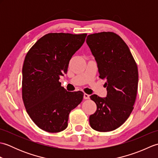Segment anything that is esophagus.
Segmentation results:
<instances>
[{
    "label": "esophagus",
    "mask_w": 158,
    "mask_h": 158,
    "mask_svg": "<svg viewBox=\"0 0 158 158\" xmlns=\"http://www.w3.org/2000/svg\"><path fill=\"white\" fill-rule=\"evenodd\" d=\"M83 98L84 99H85V100H88V99H89V95H88V94H83Z\"/></svg>",
    "instance_id": "34e87169"
}]
</instances>
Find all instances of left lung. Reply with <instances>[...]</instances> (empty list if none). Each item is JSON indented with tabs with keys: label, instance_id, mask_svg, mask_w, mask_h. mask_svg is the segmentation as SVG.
I'll return each instance as SVG.
<instances>
[{
	"label": "left lung",
	"instance_id": "1",
	"mask_svg": "<svg viewBox=\"0 0 158 158\" xmlns=\"http://www.w3.org/2000/svg\"><path fill=\"white\" fill-rule=\"evenodd\" d=\"M86 43L98 64L99 77L106 81L107 90L105 98L96 94L90 96L97 110L89 116V124L98 132H110L122 126L134 109L138 67L126 43L115 33L89 35Z\"/></svg>",
	"mask_w": 158,
	"mask_h": 158
}]
</instances>
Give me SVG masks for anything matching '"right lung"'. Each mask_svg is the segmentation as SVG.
I'll use <instances>...</instances> for the list:
<instances>
[{
  "label": "right lung",
  "mask_w": 158,
  "mask_h": 158,
  "mask_svg": "<svg viewBox=\"0 0 158 158\" xmlns=\"http://www.w3.org/2000/svg\"><path fill=\"white\" fill-rule=\"evenodd\" d=\"M86 36L85 33H49L39 39L25 57L23 102L31 119L46 132L65 130L70 112L82 101V92H67L59 79L66 73L70 60Z\"/></svg>",
  "instance_id": "obj_1"
}]
</instances>
